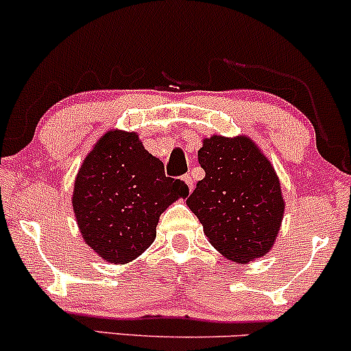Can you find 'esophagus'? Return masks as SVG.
<instances>
[{
    "label": "esophagus",
    "mask_w": 351,
    "mask_h": 351,
    "mask_svg": "<svg viewBox=\"0 0 351 351\" xmlns=\"http://www.w3.org/2000/svg\"><path fill=\"white\" fill-rule=\"evenodd\" d=\"M183 181L184 183L188 184V189H189V193L193 191V188H195V183H193V178H191V175H184L183 176Z\"/></svg>",
    "instance_id": "obj_1"
}]
</instances>
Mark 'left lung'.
<instances>
[{
    "instance_id": "8db88e82",
    "label": "left lung",
    "mask_w": 351,
    "mask_h": 351,
    "mask_svg": "<svg viewBox=\"0 0 351 351\" xmlns=\"http://www.w3.org/2000/svg\"><path fill=\"white\" fill-rule=\"evenodd\" d=\"M204 178L186 199L204 234L228 259L245 264L271 251L284 216L276 170L249 136L203 140Z\"/></svg>"
}]
</instances>
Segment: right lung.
Segmentation results:
<instances>
[{"mask_svg":"<svg viewBox=\"0 0 351 351\" xmlns=\"http://www.w3.org/2000/svg\"><path fill=\"white\" fill-rule=\"evenodd\" d=\"M188 193L135 132L110 130L80 165L72 208L86 244L107 263L127 264L155 241L160 215Z\"/></svg>","mask_w":351,"mask_h":351,"instance_id":"obj_1","label":"right lung"}]
</instances>
